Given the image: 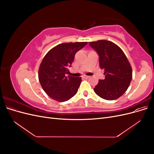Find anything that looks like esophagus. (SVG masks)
<instances>
[{
  "instance_id": "esophagus-1",
  "label": "esophagus",
  "mask_w": 154,
  "mask_h": 154,
  "mask_svg": "<svg viewBox=\"0 0 154 154\" xmlns=\"http://www.w3.org/2000/svg\"><path fill=\"white\" fill-rule=\"evenodd\" d=\"M83 78H85V79H87V78H89V76H86V75H84V76H83Z\"/></svg>"
}]
</instances>
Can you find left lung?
Returning <instances> with one entry per match:
<instances>
[{
  "label": "left lung",
  "mask_w": 154,
  "mask_h": 154,
  "mask_svg": "<svg viewBox=\"0 0 154 154\" xmlns=\"http://www.w3.org/2000/svg\"><path fill=\"white\" fill-rule=\"evenodd\" d=\"M99 55L100 66L105 78L100 80L94 88L96 94L106 100L119 98L127 91L132 78V69L122 49L108 40L90 42Z\"/></svg>",
  "instance_id": "left-lung-1"
}]
</instances>
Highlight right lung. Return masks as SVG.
<instances>
[{"label":"right lung","instance_id":"1","mask_svg":"<svg viewBox=\"0 0 154 154\" xmlns=\"http://www.w3.org/2000/svg\"><path fill=\"white\" fill-rule=\"evenodd\" d=\"M87 42L60 44L45 54L38 70V79L44 91L57 101H67L75 95L80 85L81 77L66 76L69 73L74 56Z\"/></svg>","mask_w":154,"mask_h":154}]
</instances>
